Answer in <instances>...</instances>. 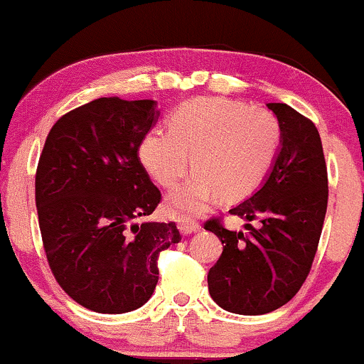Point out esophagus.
Returning a JSON list of instances; mask_svg holds the SVG:
<instances>
[{
	"instance_id": "obj_1",
	"label": "esophagus",
	"mask_w": 364,
	"mask_h": 364,
	"mask_svg": "<svg viewBox=\"0 0 364 364\" xmlns=\"http://www.w3.org/2000/svg\"><path fill=\"white\" fill-rule=\"evenodd\" d=\"M178 230L183 235H192L200 232V225L191 218H178Z\"/></svg>"
}]
</instances>
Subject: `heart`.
<instances>
[{"label":"heart","mask_w":364,"mask_h":364,"mask_svg":"<svg viewBox=\"0 0 364 364\" xmlns=\"http://www.w3.org/2000/svg\"><path fill=\"white\" fill-rule=\"evenodd\" d=\"M281 146V124L272 112L225 97L183 102L168 119V132L151 131L139 160L165 189L196 172L166 199L172 215H199L221 196L237 200L264 181Z\"/></svg>","instance_id":"obj_1"}]
</instances>
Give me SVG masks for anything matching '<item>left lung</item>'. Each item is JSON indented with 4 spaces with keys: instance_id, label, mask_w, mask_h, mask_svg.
Returning a JSON list of instances; mask_svg holds the SVG:
<instances>
[{
    "instance_id": "obj_1",
    "label": "left lung",
    "mask_w": 364,
    "mask_h": 364,
    "mask_svg": "<svg viewBox=\"0 0 364 364\" xmlns=\"http://www.w3.org/2000/svg\"><path fill=\"white\" fill-rule=\"evenodd\" d=\"M267 109L281 124L279 151L259 189L228 211L247 220L245 232L226 230L220 220L204 225L223 243V254L209 269V294L238 315L269 314L298 293L327 211V166L317 127L286 104ZM252 219L261 221L257 229Z\"/></svg>"
}]
</instances>
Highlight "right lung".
I'll use <instances>...</instances> for the list:
<instances>
[{
	"label": "right lung",
	"instance_id": "right-lung-1",
	"mask_svg": "<svg viewBox=\"0 0 364 364\" xmlns=\"http://www.w3.org/2000/svg\"><path fill=\"white\" fill-rule=\"evenodd\" d=\"M158 117L149 98H97L54 124L38 160L36 206L50 271L97 314L143 306L158 283V254L182 240L173 221L138 223L161 199L138 153Z\"/></svg>",
	"mask_w": 364,
	"mask_h": 364
}]
</instances>
